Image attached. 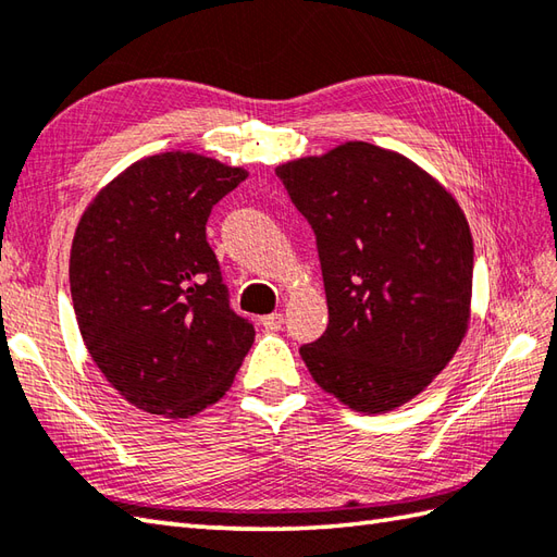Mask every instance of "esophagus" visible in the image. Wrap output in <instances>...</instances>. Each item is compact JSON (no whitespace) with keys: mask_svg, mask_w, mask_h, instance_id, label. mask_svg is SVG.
Instances as JSON below:
<instances>
[{"mask_svg":"<svg viewBox=\"0 0 557 557\" xmlns=\"http://www.w3.org/2000/svg\"><path fill=\"white\" fill-rule=\"evenodd\" d=\"M260 323H263L265 330H272V333H275V330H280L282 323H285V315H282V313H270V315L260 318Z\"/></svg>","mask_w":557,"mask_h":557,"instance_id":"obj_1","label":"esophagus"}]
</instances>
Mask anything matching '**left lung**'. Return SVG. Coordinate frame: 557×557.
I'll use <instances>...</instances> for the list:
<instances>
[{
	"label": "left lung",
	"mask_w": 557,
	"mask_h": 557,
	"mask_svg": "<svg viewBox=\"0 0 557 557\" xmlns=\"http://www.w3.org/2000/svg\"><path fill=\"white\" fill-rule=\"evenodd\" d=\"M321 258L325 333L304 345L313 381L381 413L441 373L465 339L474 242L453 194L399 152L349 140L275 170Z\"/></svg>",
	"instance_id": "obj_1"
}]
</instances>
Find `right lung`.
Returning <instances> with one entry per match:
<instances>
[{"label":"right lung","mask_w":557,"mask_h":557,"mask_svg":"<svg viewBox=\"0 0 557 557\" xmlns=\"http://www.w3.org/2000/svg\"><path fill=\"white\" fill-rule=\"evenodd\" d=\"M246 176L198 152H160L81 215L69 260L81 337L108 383L148 413L188 419L215 405L253 345L206 239L212 206Z\"/></svg>","instance_id":"add662e5"}]
</instances>
